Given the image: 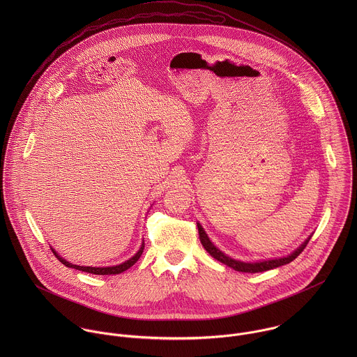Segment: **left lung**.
I'll list each match as a JSON object with an SVG mask.
<instances>
[{
    "label": "left lung",
    "mask_w": 357,
    "mask_h": 357,
    "mask_svg": "<svg viewBox=\"0 0 357 357\" xmlns=\"http://www.w3.org/2000/svg\"><path fill=\"white\" fill-rule=\"evenodd\" d=\"M198 224V231H199V239H201V243L204 245L206 252L208 255H211L213 258H215L217 261L228 265L229 268H234L235 271L238 272H248V273H255V272H264V271H269V269H273V268H278V266H282V265H286L289 262H291L293 259H296L298 255L303 253V250L305 249L310 236L306 239L305 242L296 250L293 252L291 255H287V257H280V258H273V259H266V261H258V262H243V261H239V259H234L231 257H228L227 255H224L220 249H217L208 239L207 234L204 232L202 225L199 222Z\"/></svg>",
    "instance_id": "obj_1"
}]
</instances>
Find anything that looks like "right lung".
Returning a JSON list of instances; mask_svg holds the SVG:
<instances>
[{
    "label": "right lung",
    "instance_id": "add662e5",
    "mask_svg": "<svg viewBox=\"0 0 357 357\" xmlns=\"http://www.w3.org/2000/svg\"><path fill=\"white\" fill-rule=\"evenodd\" d=\"M143 250H144V242L142 243V248L139 249V252H137L136 255H133L132 258H129L128 261H125V262H122V264H119V265H115V266H102V268H96V266H79V265H74V264H71V262L66 261L63 257H60V255H57V253L52 249V252H53L54 257H56L61 264H64L67 268H74V269H78V271H82V272L93 273V275H116V273H122L123 271L129 269L132 265H135V264H136V261H137V259L142 257V255H143Z\"/></svg>",
    "mask_w": 357,
    "mask_h": 357
}]
</instances>
